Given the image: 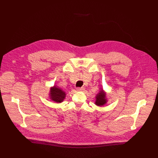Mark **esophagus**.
<instances>
[{
	"label": "esophagus",
	"mask_w": 158,
	"mask_h": 158,
	"mask_svg": "<svg viewBox=\"0 0 158 158\" xmlns=\"http://www.w3.org/2000/svg\"><path fill=\"white\" fill-rule=\"evenodd\" d=\"M77 91H83L85 89V88L84 87H81V88H77L76 89Z\"/></svg>",
	"instance_id": "obj_1"
}]
</instances>
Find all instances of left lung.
I'll return each mask as SVG.
<instances>
[{"label":"left lung","instance_id":"left-lung-1","mask_svg":"<svg viewBox=\"0 0 158 158\" xmlns=\"http://www.w3.org/2000/svg\"><path fill=\"white\" fill-rule=\"evenodd\" d=\"M107 102V100L106 98V94L104 93V91L102 89L100 91L97 95L96 96V101L95 104L98 106H101L104 105Z\"/></svg>","mask_w":158,"mask_h":158}]
</instances>
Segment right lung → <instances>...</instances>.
I'll return each mask as SVG.
<instances>
[{
  "label": "right lung",
  "instance_id": "right-lung-1",
  "mask_svg": "<svg viewBox=\"0 0 158 158\" xmlns=\"http://www.w3.org/2000/svg\"><path fill=\"white\" fill-rule=\"evenodd\" d=\"M65 92L56 86H54L51 88V93H50V98L52 101L56 102H61L65 98Z\"/></svg>",
  "mask_w": 158,
  "mask_h": 158
}]
</instances>
